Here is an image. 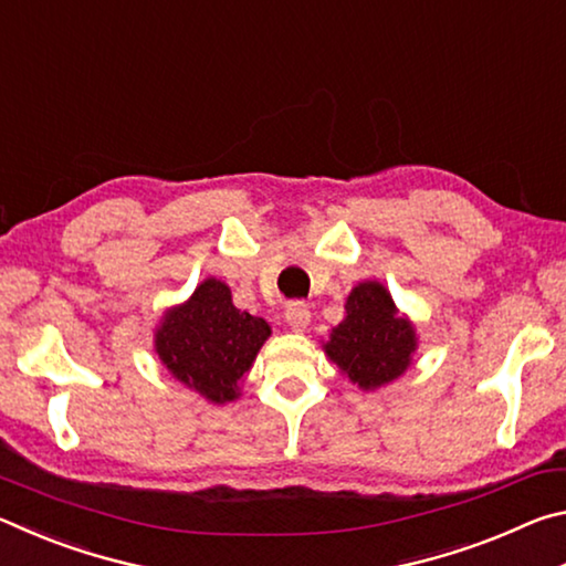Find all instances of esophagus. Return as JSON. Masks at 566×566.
<instances>
[{"label":"esophagus","instance_id":"esophagus-1","mask_svg":"<svg viewBox=\"0 0 566 566\" xmlns=\"http://www.w3.org/2000/svg\"><path fill=\"white\" fill-rule=\"evenodd\" d=\"M310 319H312V312H310V306H306L304 302L286 304L284 322H286V327H290L292 332H304L306 327H310Z\"/></svg>","mask_w":566,"mask_h":566}]
</instances>
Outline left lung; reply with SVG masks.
<instances>
[{
    "mask_svg": "<svg viewBox=\"0 0 566 566\" xmlns=\"http://www.w3.org/2000/svg\"><path fill=\"white\" fill-rule=\"evenodd\" d=\"M419 347L417 327L377 280L352 286L344 302V319L322 342L327 359L352 385L375 391L399 379L411 367Z\"/></svg>",
    "mask_w": 566,
    "mask_h": 566,
    "instance_id": "obj_1",
    "label": "left lung"
}]
</instances>
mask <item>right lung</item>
Wrapping results in <instances>:
<instances>
[{"label":"right lung","mask_w":566,"mask_h":566,"mask_svg":"<svg viewBox=\"0 0 566 566\" xmlns=\"http://www.w3.org/2000/svg\"><path fill=\"white\" fill-rule=\"evenodd\" d=\"M270 337L266 319L237 310L232 290L207 276L189 300L161 314L155 352L179 385L212 405H229L242 395V381Z\"/></svg>","instance_id":"add662e5"}]
</instances>
